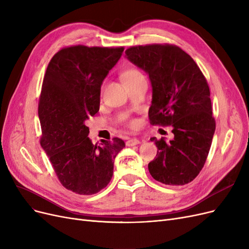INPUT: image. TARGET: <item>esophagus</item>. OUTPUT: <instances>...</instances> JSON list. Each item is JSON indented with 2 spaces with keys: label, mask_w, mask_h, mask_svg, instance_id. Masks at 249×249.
Segmentation results:
<instances>
[{
  "label": "esophagus",
  "mask_w": 249,
  "mask_h": 249,
  "mask_svg": "<svg viewBox=\"0 0 249 249\" xmlns=\"http://www.w3.org/2000/svg\"><path fill=\"white\" fill-rule=\"evenodd\" d=\"M139 143H140V140L137 139V138H130L125 142L126 146H134V145H137V144H139Z\"/></svg>",
  "instance_id": "esophagus-1"
}]
</instances>
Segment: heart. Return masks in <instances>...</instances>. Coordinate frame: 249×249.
Returning <instances> with one entry per match:
<instances>
[{"instance_id":"obj_1","label":"heart","mask_w":249,"mask_h":249,"mask_svg":"<svg viewBox=\"0 0 249 249\" xmlns=\"http://www.w3.org/2000/svg\"><path fill=\"white\" fill-rule=\"evenodd\" d=\"M123 79L124 81V83L126 85H130L133 84L137 81H139L141 79H145V76L143 75V73L138 69V68H135V67H130L127 68L126 70H124L122 74ZM136 122H132L131 125L135 126Z\"/></svg>"}]
</instances>
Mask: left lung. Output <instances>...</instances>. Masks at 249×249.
I'll list each match as a JSON object with an SVG mask.
<instances>
[{
    "label": "left lung",
    "mask_w": 249,
    "mask_h": 249,
    "mask_svg": "<svg viewBox=\"0 0 249 249\" xmlns=\"http://www.w3.org/2000/svg\"><path fill=\"white\" fill-rule=\"evenodd\" d=\"M125 56L146 72L152 87L148 111L152 125H172L174 138H150L158 147L150 175L168 185H184L199 175L215 131L210 90L198 65L176 45L133 46Z\"/></svg>",
    "instance_id": "1"
}]
</instances>
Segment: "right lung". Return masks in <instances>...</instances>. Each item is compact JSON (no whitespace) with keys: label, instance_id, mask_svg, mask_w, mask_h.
I'll list each match as a JSON object with an SVG mask.
<instances>
[{"label":"right lung","instance_id":"1","mask_svg":"<svg viewBox=\"0 0 249 249\" xmlns=\"http://www.w3.org/2000/svg\"><path fill=\"white\" fill-rule=\"evenodd\" d=\"M124 47L63 48L48 64L38 114L40 144L67 190L93 195L113 175L114 159L124 146L119 138L92 144L85 122L100 109L101 85L121 58Z\"/></svg>","mask_w":249,"mask_h":249}]
</instances>
